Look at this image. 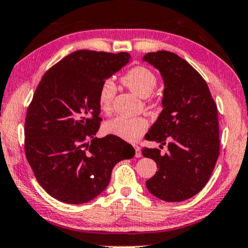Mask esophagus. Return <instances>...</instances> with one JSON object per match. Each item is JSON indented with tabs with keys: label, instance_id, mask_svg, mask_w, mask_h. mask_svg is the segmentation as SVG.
<instances>
[{
	"label": "esophagus",
	"instance_id": "1",
	"mask_svg": "<svg viewBox=\"0 0 248 248\" xmlns=\"http://www.w3.org/2000/svg\"><path fill=\"white\" fill-rule=\"evenodd\" d=\"M134 147H135V150H136V155H135V156H136L137 158H140V157L142 156L141 149H140V147H139L138 145H135Z\"/></svg>",
	"mask_w": 248,
	"mask_h": 248
}]
</instances>
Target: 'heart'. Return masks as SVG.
<instances>
[{
    "label": "heart",
    "mask_w": 248,
    "mask_h": 248,
    "mask_svg": "<svg viewBox=\"0 0 248 248\" xmlns=\"http://www.w3.org/2000/svg\"><path fill=\"white\" fill-rule=\"evenodd\" d=\"M123 82L132 92L141 98H147L157 87V77L150 69L138 65L129 70L123 77ZM117 92L116 83L111 79L102 82L98 92V103L103 112H109L112 108V101ZM105 132L125 141L134 142L141 138L148 129V121L142 117L128 118L116 117L107 121L103 125Z\"/></svg>",
    "instance_id": "heart-1"
}]
</instances>
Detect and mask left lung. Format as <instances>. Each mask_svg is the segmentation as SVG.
Segmentation results:
<instances>
[{
  "label": "left lung",
  "mask_w": 248,
  "mask_h": 248,
  "mask_svg": "<svg viewBox=\"0 0 248 248\" xmlns=\"http://www.w3.org/2000/svg\"><path fill=\"white\" fill-rule=\"evenodd\" d=\"M143 61L159 70L165 83L164 109L145 138L168 147L164 155L157 148H142L143 156L158 167L146 186L161 201H186L205 187L218 159L217 106L204 78L183 58L157 51Z\"/></svg>",
  "instance_id": "obj_1"
}]
</instances>
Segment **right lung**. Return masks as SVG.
<instances>
[{"label":"right lung","instance_id":"add662e5","mask_svg":"<svg viewBox=\"0 0 248 248\" xmlns=\"http://www.w3.org/2000/svg\"><path fill=\"white\" fill-rule=\"evenodd\" d=\"M130 59L127 52L76 51L36 87L25 117V156L38 183L58 201H92L109 185L114 165L135 156L118 137H95L102 120L99 89Z\"/></svg>","mask_w":248,"mask_h":248}]
</instances>
